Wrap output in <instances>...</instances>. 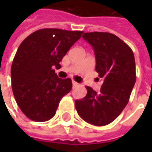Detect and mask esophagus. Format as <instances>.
<instances>
[{
	"label": "esophagus",
	"mask_w": 152,
	"mask_h": 152,
	"mask_svg": "<svg viewBox=\"0 0 152 152\" xmlns=\"http://www.w3.org/2000/svg\"><path fill=\"white\" fill-rule=\"evenodd\" d=\"M72 84H73V86H77L78 85V83H76V81H72Z\"/></svg>",
	"instance_id": "obj_1"
}]
</instances>
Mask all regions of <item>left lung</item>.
<instances>
[{
    "label": "left lung",
    "instance_id": "1",
    "mask_svg": "<svg viewBox=\"0 0 152 152\" xmlns=\"http://www.w3.org/2000/svg\"><path fill=\"white\" fill-rule=\"evenodd\" d=\"M83 38L94 49L96 71L103 79L99 92L87 86V94L76 100L80 117L95 126L113 121L129 103L136 83V61L132 49L109 32H85Z\"/></svg>",
    "mask_w": 152,
    "mask_h": 152
}]
</instances>
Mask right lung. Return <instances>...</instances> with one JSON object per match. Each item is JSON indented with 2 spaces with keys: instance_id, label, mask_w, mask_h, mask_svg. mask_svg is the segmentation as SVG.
Wrapping results in <instances>:
<instances>
[{
  "instance_id": "obj_1",
  "label": "right lung",
  "mask_w": 152,
  "mask_h": 152,
  "mask_svg": "<svg viewBox=\"0 0 152 152\" xmlns=\"http://www.w3.org/2000/svg\"><path fill=\"white\" fill-rule=\"evenodd\" d=\"M83 33L40 29L20 44L11 65V85L17 106L30 120L49 121L71 91V79L59 78L53 68H61L62 58Z\"/></svg>"
}]
</instances>
